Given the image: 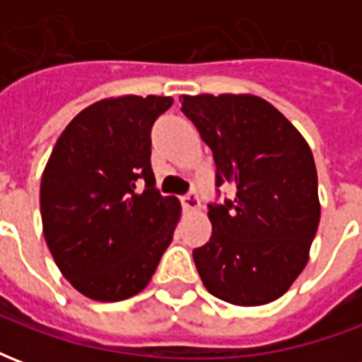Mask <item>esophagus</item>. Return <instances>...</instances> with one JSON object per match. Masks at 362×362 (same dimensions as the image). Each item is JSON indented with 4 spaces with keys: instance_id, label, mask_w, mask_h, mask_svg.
<instances>
[{
    "instance_id": "34e87169",
    "label": "esophagus",
    "mask_w": 362,
    "mask_h": 362,
    "mask_svg": "<svg viewBox=\"0 0 362 362\" xmlns=\"http://www.w3.org/2000/svg\"><path fill=\"white\" fill-rule=\"evenodd\" d=\"M182 207L186 209V211H196L199 209V197L196 194H188V196L182 197Z\"/></svg>"
}]
</instances>
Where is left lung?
Segmentation results:
<instances>
[{
  "instance_id": "obj_1",
  "label": "left lung",
  "mask_w": 362,
  "mask_h": 362,
  "mask_svg": "<svg viewBox=\"0 0 362 362\" xmlns=\"http://www.w3.org/2000/svg\"><path fill=\"white\" fill-rule=\"evenodd\" d=\"M182 112L211 149L215 186L236 188L235 199L207 205L213 233L194 250L197 273L225 303H272L300 275L318 230L310 147L259 96L184 95Z\"/></svg>"
}]
</instances>
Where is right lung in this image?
Wrapping results in <instances>:
<instances>
[{"instance_id":"obj_1","label":"right lung","mask_w":362,"mask_h":362,"mask_svg":"<svg viewBox=\"0 0 362 362\" xmlns=\"http://www.w3.org/2000/svg\"><path fill=\"white\" fill-rule=\"evenodd\" d=\"M170 106V96L155 95L90 104L62 132L44 168V238L64 277L93 300L143 291L173 240L180 204L160 196L151 168V127Z\"/></svg>"}]
</instances>
